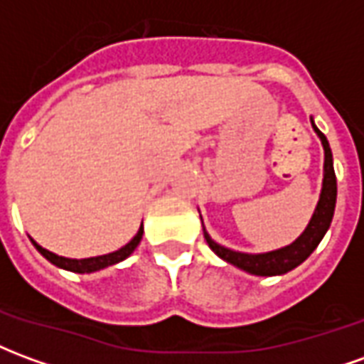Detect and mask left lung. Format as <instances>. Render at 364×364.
<instances>
[{
	"label": "left lung",
	"mask_w": 364,
	"mask_h": 364,
	"mask_svg": "<svg viewBox=\"0 0 364 364\" xmlns=\"http://www.w3.org/2000/svg\"><path fill=\"white\" fill-rule=\"evenodd\" d=\"M316 134L320 136L321 146H323V185H321V195L318 200V206L314 210V216L310 224L306 226L302 232V236L298 237L296 242H292L287 247H281L277 252L269 253H240L232 252L224 245L216 244L213 237L206 234L205 230V240L208 247L213 250L218 257L224 261H228L236 267L244 269L247 273L259 274V277H273V274H282L289 273L290 269L298 267L304 259L310 257V253L318 247L321 242V237L326 236L331 218H333V210H336V198H337V181H336V171H333V158H331V148L326 136L321 134V130L312 122Z\"/></svg>",
	"instance_id": "left-lung-1"
}]
</instances>
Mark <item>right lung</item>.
<instances>
[{"label": "right lung", "instance_id": "add662e5", "mask_svg": "<svg viewBox=\"0 0 364 364\" xmlns=\"http://www.w3.org/2000/svg\"><path fill=\"white\" fill-rule=\"evenodd\" d=\"M144 230L140 226L138 230V234H136L130 242H128L124 247H120L119 252H112L107 253V255H99V257H87V259H68V257H62V255H56V253L48 252V250H44L41 245L36 244L35 240H31L33 245H35L36 250L41 252V255H44L46 259L50 261L52 265H56L60 269H66V271H72V273H93V271H99V269L109 267V265H114V263H119V261L127 259L130 253L134 252L138 244H140V240H142Z\"/></svg>", "mask_w": 364, "mask_h": 364}]
</instances>
